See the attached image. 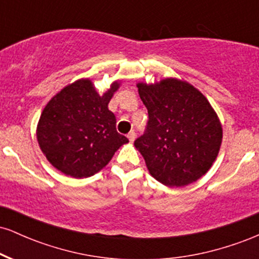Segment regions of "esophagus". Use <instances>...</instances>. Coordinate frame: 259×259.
I'll list each match as a JSON object with an SVG mask.
<instances>
[{
    "label": "esophagus",
    "mask_w": 259,
    "mask_h": 259,
    "mask_svg": "<svg viewBox=\"0 0 259 259\" xmlns=\"http://www.w3.org/2000/svg\"><path fill=\"white\" fill-rule=\"evenodd\" d=\"M135 132H134V130H132V132H130L129 134H127V139H129V141L130 142H133L134 140H135Z\"/></svg>",
    "instance_id": "obj_1"
}]
</instances>
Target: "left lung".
Instances as JSON below:
<instances>
[{
  "instance_id": "8db88e82",
  "label": "left lung",
  "mask_w": 259,
  "mask_h": 259,
  "mask_svg": "<svg viewBox=\"0 0 259 259\" xmlns=\"http://www.w3.org/2000/svg\"><path fill=\"white\" fill-rule=\"evenodd\" d=\"M148 121L134 142L150 174L169 187L186 186L212 167L222 145L223 129L210 103L183 80L167 78L138 84Z\"/></svg>"
}]
</instances>
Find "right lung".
<instances>
[{"label":"right lung","instance_id":"right-lung-1","mask_svg":"<svg viewBox=\"0 0 259 259\" xmlns=\"http://www.w3.org/2000/svg\"><path fill=\"white\" fill-rule=\"evenodd\" d=\"M114 81L102 96L91 80L80 79L53 96L41 113L36 129L38 146L59 171L81 179L105 168L121 145L127 144L115 129V115L108 109Z\"/></svg>","mask_w":259,"mask_h":259}]
</instances>
